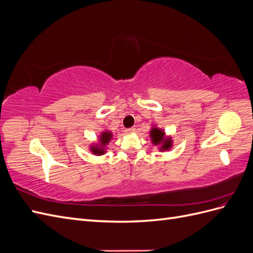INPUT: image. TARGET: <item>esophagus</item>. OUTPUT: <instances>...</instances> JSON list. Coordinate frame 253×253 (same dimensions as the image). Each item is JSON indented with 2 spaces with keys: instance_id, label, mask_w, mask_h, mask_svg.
Here are the masks:
<instances>
[{
  "instance_id": "34e87169",
  "label": "esophagus",
  "mask_w": 253,
  "mask_h": 253,
  "mask_svg": "<svg viewBox=\"0 0 253 253\" xmlns=\"http://www.w3.org/2000/svg\"><path fill=\"white\" fill-rule=\"evenodd\" d=\"M135 129H136V128H135L134 126H133V127H128V128L126 129V133H134Z\"/></svg>"
}]
</instances>
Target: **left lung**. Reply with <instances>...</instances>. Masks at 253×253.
I'll return each instance as SVG.
<instances>
[{
    "mask_svg": "<svg viewBox=\"0 0 253 253\" xmlns=\"http://www.w3.org/2000/svg\"><path fill=\"white\" fill-rule=\"evenodd\" d=\"M151 138H152V142L154 144H158L160 142H163L162 148L160 150L162 151H166V150H169L171 148V140L168 138V139H164L165 138V133L163 131H160V129L154 127L151 131Z\"/></svg>",
    "mask_w": 253,
    "mask_h": 253,
    "instance_id": "1",
    "label": "left lung"
}]
</instances>
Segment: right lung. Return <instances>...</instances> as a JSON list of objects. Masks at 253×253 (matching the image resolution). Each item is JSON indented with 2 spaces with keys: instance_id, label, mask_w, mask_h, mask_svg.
Instances as JSON below:
<instances>
[{
  "instance_id": "add662e5",
  "label": "right lung",
  "mask_w": 253,
  "mask_h": 253,
  "mask_svg": "<svg viewBox=\"0 0 253 253\" xmlns=\"http://www.w3.org/2000/svg\"><path fill=\"white\" fill-rule=\"evenodd\" d=\"M100 144L101 147H104L105 144H108L109 141L112 139V133L111 132H103L100 136ZM91 152L95 153V154H98V155H101L104 153V148H99L98 145L97 147H93L91 148Z\"/></svg>"
}]
</instances>
